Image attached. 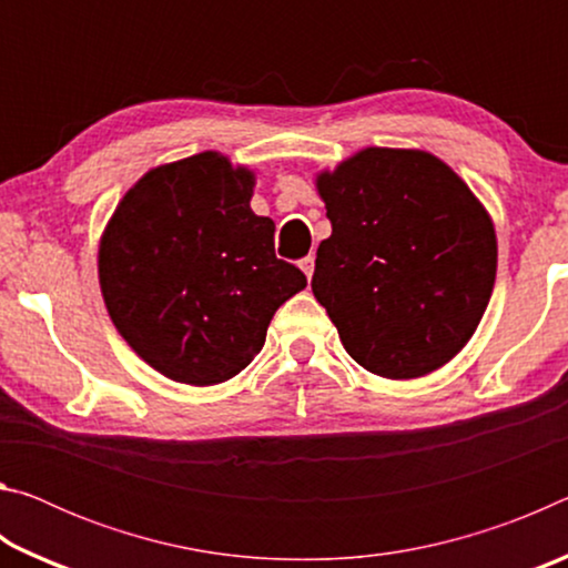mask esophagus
I'll list each match as a JSON object with an SVG mask.
<instances>
[{
    "instance_id": "obj_1",
    "label": "esophagus",
    "mask_w": 568,
    "mask_h": 568,
    "mask_svg": "<svg viewBox=\"0 0 568 568\" xmlns=\"http://www.w3.org/2000/svg\"><path fill=\"white\" fill-rule=\"evenodd\" d=\"M301 271L305 273L307 281H311V277H313V271H315V257H311V255L303 257V261H301Z\"/></svg>"
}]
</instances>
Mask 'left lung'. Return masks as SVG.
I'll return each instance as SVG.
<instances>
[{
  "mask_svg": "<svg viewBox=\"0 0 568 568\" xmlns=\"http://www.w3.org/2000/svg\"><path fill=\"white\" fill-rule=\"evenodd\" d=\"M333 233L313 295L355 363L408 381L446 365L476 333L496 281L491 215L444 160L365 148L315 178Z\"/></svg>",
  "mask_w": 568,
  "mask_h": 568,
  "instance_id": "obj_1",
  "label": "left lung"
}]
</instances>
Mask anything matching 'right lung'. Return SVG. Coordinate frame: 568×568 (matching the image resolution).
<instances>
[{
  "label": "right lung",
  "mask_w": 568,
  "mask_h": 568,
  "mask_svg": "<svg viewBox=\"0 0 568 568\" xmlns=\"http://www.w3.org/2000/svg\"><path fill=\"white\" fill-rule=\"evenodd\" d=\"M255 172L220 152L152 168L100 240L114 328L162 376L215 386L261 353L267 325L307 285L275 257V223L250 210Z\"/></svg>",
  "instance_id": "right-lung-1"
}]
</instances>
